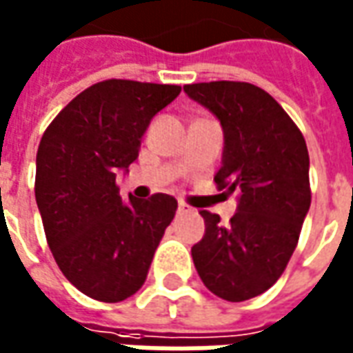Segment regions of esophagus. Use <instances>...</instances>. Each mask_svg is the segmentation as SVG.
I'll return each mask as SVG.
<instances>
[{
    "instance_id": "34e87169",
    "label": "esophagus",
    "mask_w": 353,
    "mask_h": 353,
    "mask_svg": "<svg viewBox=\"0 0 353 353\" xmlns=\"http://www.w3.org/2000/svg\"><path fill=\"white\" fill-rule=\"evenodd\" d=\"M177 212H179V214H183V212H189V207H187L185 203H179V205H177Z\"/></svg>"
}]
</instances>
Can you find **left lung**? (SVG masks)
Here are the masks:
<instances>
[{
    "instance_id": "8db88e82",
    "label": "left lung",
    "mask_w": 353,
    "mask_h": 353,
    "mask_svg": "<svg viewBox=\"0 0 353 353\" xmlns=\"http://www.w3.org/2000/svg\"><path fill=\"white\" fill-rule=\"evenodd\" d=\"M224 129L216 187L239 193L224 226L201 210L207 232L191 255L203 284L226 301L265 294L296 251L311 205L309 152L301 131L267 90L239 81L185 85Z\"/></svg>"
}]
</instances>
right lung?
Returning <instances> with one entry per match:
<instances>
[{
  "label": "right lung",
  "instance_id": "right-lung-1",
  "mask_svg": "<svg viewBox=\"0 0 353 353\" xmlns=\"http://www.w3.org/2000/svg\"><path fill=\"white\" fill-rule=\"evenodd\" d=\"M181 86L108 79L67 104L36 154V205L63 276L85 296L117 303L145 284L177 201H121L116 174L139 157L150 119Z\"/></svg>",
  "mask_w": 353,
  "mask_h": 353
}]
</instances>
